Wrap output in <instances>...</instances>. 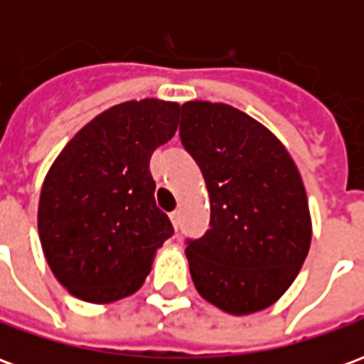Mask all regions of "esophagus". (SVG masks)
<instances>
[{"mask_svg":"<svg viewBox=\"0 0 364 364\" xmlns=\"http://www.w3.org/2000/svg\"><path fill=\"white\" fill-rule=\"evenodd\" d=\"M169 218H171V224H173V228H175V230L179 228V213L175 210V213L169 214Z\"/></svg>","mask_w":364,"mask_h":364,"instance_id":"34e87169","label":"esophagus"}]
</instances>
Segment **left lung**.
Listing matches in <instances>:
<instances>
[{
  "label": "left lung",
  "mask_w": 364,
  "mask_h": 364,
  "mask_svg": "<svg viewBox=\"0 0 364 364\" xmlns=\"http://www.w3.org/2000/svg\"><path fill=\"white\" fill-rule=\"evenodd\" d=\"M179 136L210 197V228L185 250L198 294L234 316L265 310L310 250L302 177L277 136L230 105L185 103Z\"/></svg>",
  "instance_id": "left-lung-1"
}]
</instances>
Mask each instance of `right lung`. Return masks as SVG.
<instances>
[{
  "label": "right lung",
  "mask_w": 364,
  "mask_h": 364,
  "mask_svg": "<svg viewBox=\"0 0 364 364\" xmlns=\"http://www.w3.org/2000/svg\"><path fill=\"white\" fill-rule=\"evenodd\" d=\"M179 105H114L60 151L38 200V236L70 294L109 304L142 287L173 226L156 206L150 158L177 130Z\"/></svg>",
  "instance_id": "obj_1"
}]
</instances>
